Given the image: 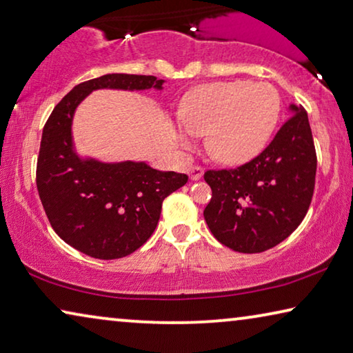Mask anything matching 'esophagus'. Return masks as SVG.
Listing matches in <instances>:
<instances>
[{
    "label": "esophagus",
    "mask_w": 353,
    "mask_h": 353,
    "mask_svg": "<svg viewBox=\"0 0 353 353\" xmlns=\"http://www.w3.org/2000/svg\"><path fill=\"white\" fill-rule=\"evenodd\" d=\"M203 172H204V170H203L201 166L194 165V166H192V168H190V171H188V174H190V179H192V181H198V179H201Z\"/></svg>",
    "instance_id": "1"
}]
</instances>
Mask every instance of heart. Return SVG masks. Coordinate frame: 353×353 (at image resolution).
<instances>
[{
  "mask_svg": "<svg viewBox=\"0 0 353 353\" xmlns=\"http://www.w3.org/2000/svg\"><path fill=\"white\" fill-rule=\"evenodd\" d=\"M281 97L270 82L230 81L204 85L185 98L181 117L190 134L206 136L208 152L225 165L254 159L270 141ZM185 147L192 143L181 134Z\"/></svg>",
  "mask_w": 353,
  "mask_h": 353,
  "instance_id": "b5f03b06",
  "label": "heart"
}]
</instances>
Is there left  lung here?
Instances as JSON below:
<instances>
[{"instance_id":"left-lung-1","label":"left lung","mask_w":353,"mask_h":353,"mask_svg":"<svg viewBox=\"0 0 353 353\" xmlns=\"http://www.w3.org/2000/svg\"><path fill=\"white\" fill-rule=\"evenodd\" d=\"M265 150L231 170H208L212 198L204 219L214 238L243 254H260L288 238L311 206L317 154L307 112L292 106Z\"/></svg>"}]
</instances>
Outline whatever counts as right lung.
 Masks as SVG:
<instances>
[{"mask_svg": "<svg viewBox=\"0 0 353 353\" xmlns=\"http://www.w3.org/2000/svg\"><path fill=\"white\" fill-rule=\"evenodd\" d=\"M155 76L106 74L63 97L42 130L36 185L52 228L66 244L99 260L138 250L159 223L163 199L185 185L187 174L157 171L145 163L81 160L72 150L77 104L98 88H161Z\"/></svg>", "mask_w": 353, "mask_h": 353, "instance_id": "obj_1", "label": "right lung"}]
</instances>
